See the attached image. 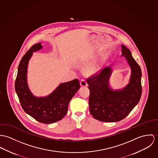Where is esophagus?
<instances>
[{
    "mask_svg": "<svg viewBox=\"0 0 158 158\" xmlns=\"http://www.w3.org/2000/svg\"><path fill=\"white\" fill-rule=\"evenodd\" d=\"M80 85L82 87H86V86H87V83L84 79H81V81L80 82Z\"/></svg>",
    "mask_w": 158,
    "mask_h": 158,
    "instance_id": "obj_1",
    "label": "esophagus"
}]
</instances>
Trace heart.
<instances>
[{
    "label": "heart",
    "instance_id": "b5f03b06",
    "mask_svg": "<svg viewBox=\"0 0 158 158\" xmlns=\"http://www.w3.org/2000/svg\"><path fill=\"white\" fill-rule=\"evenodd\" d=\"M98 70H99L98 65H97L96 64H93L88 65L87 67L85 69V73L87 75L90 76V75H92V74L96 73L98 71Z\"/></svg>",
    "mask_w": 158,
    "mask_h": 158
}]
</instances>
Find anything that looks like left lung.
Wrapping results in <instances>:
<instances>
[{"mask_svg": "<svg viewBox=\"0 0 158 158\" xmlns=\"http://www.w3.org/2000/svg\"><path fill=\"white\" fill-rule=\"evenodd\" d=\"M121 56L125 57L131 68L129 83L121 89L113 90L109 85L112 70L110 66L88 78L91 114L97 120L106 123L124 119L137 105L142 94V73L131 52L122 45Z\"/></svg>", "mask_w": 158, "mask_h": 158, "instance_id": "left-lung-1", "label": "left lung"}]
</instances>
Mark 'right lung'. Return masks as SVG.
<instances>
[{
  "instance_id": "obj_1",
  "label": "right lung",
  "mask_w": 158,
  "mask_h": 158,
  "mask_svg": "<svg viewBox=\"0 0 158 158\" xmlns=\"http://www.w3.org/2000/svg\"><path fill=\"white\" fill-rule=\"evenodd\" d=\"M40 43L33 45L22 58L15 81V89L26 113L39 123H52L61 120L68 111L69 104L80 88L78 79L60 84L45 97H35L27 84V68L33 53L42 49Z\"/></svg>"
}]
</instances>
